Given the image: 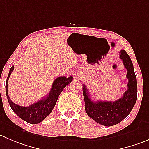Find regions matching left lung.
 I'll list each match as a JSON object with an SVG mask.
<instances>
[{
	"label": "left lung",
	"mask_w": 149,
	"mask_h": 149,
	"mask_svg": "<svg viewBox=\"0 0 149 149\" xmlns=\"http://www.w3.org/2000/svg\"><path fill=\"white\" fill-rule=\"evenodd\" d=\"M120 59L127 70L128 89L122 98L115 101H93L90 99L87 87L83 84L84 107L87 115L97 123L106 126H114L126 118L134 107L137 98V78L131 59L124 50L120 51Z\"/></svg>",
	"instance_id": "8db88e82"
}]
</instances>
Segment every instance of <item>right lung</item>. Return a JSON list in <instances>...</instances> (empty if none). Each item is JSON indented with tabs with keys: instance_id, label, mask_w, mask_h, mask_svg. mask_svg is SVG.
I'll return each instance as SVG.
<instances>
[{
	"instance_id": "add662e5",
	"label": "right lung",
	"mask_w": 149,
	"mask_h": 149,
	"mask_svg": "<svg viewBox=\"0 0 149 149\" xmlns=\"http://www.w3.org/2000/svg\"><path fill=\"white\" fill-rule=\"evenodd\" d=\"M14 68V66L10 68L6 82V93L9 105L13 112L20 117L22 120L32 124L40 123L52 112L59 95L65 87L71 82L73 77L70 76L66 78L65 76H60L56 78L53 82L51 90L46 97L29 107H22L12 102L8 94V80Z\"/></svg>"
}]
</instances>
